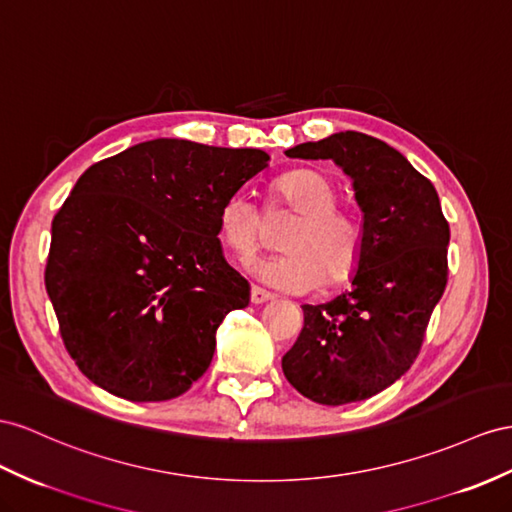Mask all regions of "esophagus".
Returning a JSON list of instances; mask_svg holds the SVG:
<instances>
[{
  "label": "esophagus",
  "instance_id": "34e87169",
  "mask_svg": "<svg viewBox=\"0 0 512 512\" xmlns=\"http://www.w3.org/2000/svg\"><path fill=\"white\" fill-rule=\"evenodd\" d=\"M272 298H274V296H272L270 292H266V290H261V287H257V285L251 287V303H253V305L268 303V300H272Z\"/></svg>",
  "mask_w": 512,
  "mask_h": 512
}]
</instances>
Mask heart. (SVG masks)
<instances>
[{
    "label": "heart",
    "mask_w": 512,
    "mask_h": 512,
    "mask_svg": "<svg viewBox=\"0 0 512 512\" xmlns=\"http://www.w3.org/2000/svg\"><path fill=\"white\" fill-rule=\"evenodd\" d=\"M272 205L298 214L285 229V253L253 261V272L268 285L290 292H309L320 285L346 281L357 268L365 225L357 212L337 205V188L316 168H296L274 181ZM264 216L246 192H233L220 205L218 233L235 255L248 257L261 242Z\"/></svg>",
    "instance_id": "heart-1"
}]
</instances>
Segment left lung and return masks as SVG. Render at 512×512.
<instances>
[{"mask_svg": "<svg viewBox=\"0 0 512 512\" xmlns=\"http://www.w3.org/2000/svg\"><path fill=\"white\" fill-rule=\"evenodd\" d=\"M333 160L352 179L365 246L352 287L303 305L305 326L281 361L305 398L339 406L376 396L411 368L448 283L450 227L437 190L387 142L339 131L285 151Z\"/></svg>", "mask_w": 512, "mask_h": 512, "instance_id": "8db88e82", "label": "left lung"}]
</instances>
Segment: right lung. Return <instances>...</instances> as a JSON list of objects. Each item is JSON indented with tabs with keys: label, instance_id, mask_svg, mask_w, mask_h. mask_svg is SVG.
<instances>
[{
	"label": "right lung",
	"instance_id": "add662e5",
	"mask_svg": "<svg viewBox=\"0 0 512 512\" xmlns=\"http://www.w3.org/2000/svg\"><path fill=\"white\" fill-rule=\"evenodd\" d=\"M261 149L157 138L90 166L51 222L45 287L82 374L131 402L186 393L216 331L251 300L222 255V201L268 166Z\"/></svg>",
	"mask_w": 512,
	"mask_h": 512
}]
</instances>
